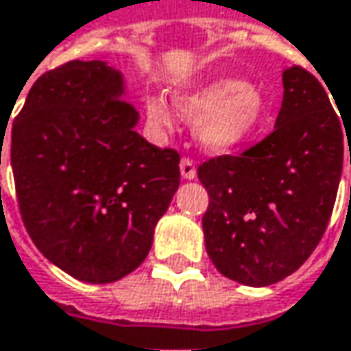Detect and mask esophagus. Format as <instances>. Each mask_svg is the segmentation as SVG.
<instances>
[{
	"instance_id": "1",
	"label": "esophagus",
	"mask_w": 351,
	"mask_h": 351,
	"mask_svg": "<svg viewBox=\"0 0 351 351\" xmlns=\"http://www.w3.org/2000/svg\"><path fill=\"white\" fill-rule=\"evenodd\" d=\"M180 175L184 180H195L197 178V169H195V162L189 160V158H182L180 160Z\"/></svg>"
}]
</instances>
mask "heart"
Masks as SVG:
<instances>
[{
  "label": "heart",
  "instance_id": "heart-1",
  "mask_svg": "<svg viewBox=\"0 0 351 351\" xmlns=\"http://www.w3.org/2000/svg\"><path fill=\"white\" fill-rule=\"evenodd\" d=\"M173 102L182 118L193 120L195 141L210 154H229L251 143L263 128L269 108L257 84L229 76L178 88ZM146 112L152 124L173 126V110L160 96L148 98Z\"/></svg>",
  "mask_w": 351,
  "mask_h": 351
}]
</instances>
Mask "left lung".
<instances>
[{
  "mask_svg": "<svg viewBox=\"0 0 351 351\" xmlns=\"http://www.w3.org/2000/svg\"><path fill=\"white\" fill-rule=\"evenodd\" d=\"M281 76L283 102L269 136L241 156L199 167L210 199L203 217L208 257L249 287L277 283L305 263L328 227L343 167L348 126L324 86L300 66Z\"/></svg>",
  "mask_w": 351,
  "mask_h": 351,
  "instance_id": "obj_1",
  "label": "left lung"
}]
</instances>
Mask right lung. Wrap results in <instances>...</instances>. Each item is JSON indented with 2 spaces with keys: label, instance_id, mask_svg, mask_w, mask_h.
Here are the masks:
<instances>
[{
  "label": "right lung",
  "instance_id": "1",
  "mask_svg": "<svg viewBox=\"0 0 351 351\" xmlns=\"http://www.w3.org/2000/svg\"><path fill=\"white\" fill-rule=\"evenodd\" d=\"M126 96L108 62L74 60L36 80L12 128L27 233L86 283L118 281L143 263L180 182V156L136 132L141 114Z\"/></svg>",
  "mask_w": 351,
  "mask_h": 351
}]
</instances>
